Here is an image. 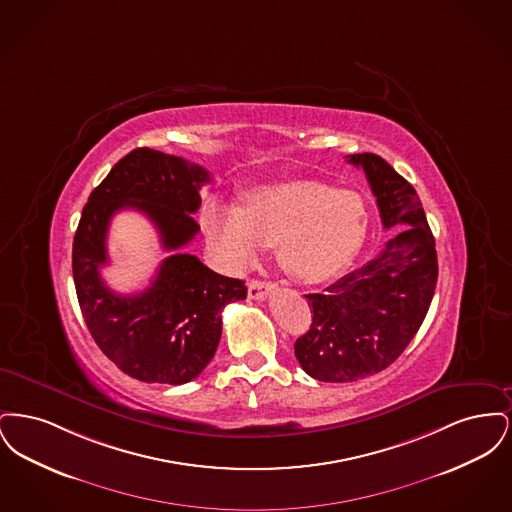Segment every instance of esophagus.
Instances as JSON below:
<instances>
[{
	"label": "esophagus",
	"mask_w": 512,
	"mask_h": 512,
	"mask_svg": "<svg viewBox=\"0 0 512 512\" xmlns=\"http://www.w3.org/2000/svg\"><path fill=\"white\" fill-rule=\"evenodd\" d=\"M272 284L270 282H263V280H249V284H247V295H249V299H257V301H261V299H265L268 293L272 292Z\"/></svg>",
	"instance_id": "esophagus-1"
}]
</instances>
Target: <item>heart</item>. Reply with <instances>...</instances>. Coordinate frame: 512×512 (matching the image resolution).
I'll return each instance as SVG.
<instances>
[{
  "mask_svg": "<svg viewBox=\"0 0 512 512\" xmlns=\"http://www.w3.org/2000/svg\"><path fill=\"white\" fill-rule=\"evenodd\" d=\"M201 226L226 267L245 270L261 247H276V261L290 278L322 284L361 249L368 209L355 190L295 178L249 192L238 207L209 203Z\"/></svg>",
  "mask_w": 512,
  "mask_h": 512,
  "instance_id": "b5f03b06",
  "label": "heart"
}]
</instances>
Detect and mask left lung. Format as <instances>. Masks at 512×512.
Returning a JSON list of instances; mask_svg holds the SVG:
<instances>
[{
  "instance_id": "1",
  "label": "left lung",
  "mask_w": 512,
  "mask_h": 512,
  "mask_svg": "<svg viewBox=\"0 0 512 512\" xmlns=\"http://www.w3.org/2000/svg\"><path fill=\"white\" fill-rule=\"evenodd\" d=\"M347 161L365 171L384 228H405L365 267L305 295L313 322L293 347L320 382H355L388 368L418 332L438 282L436 240L413 186L380 155Z\"/></svg>"
}]
</instances>
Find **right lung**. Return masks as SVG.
<instances>
[{"label": "right lung", "instance_id": "right-lung-1", "mask_svg": "<svg viewBox=\"0 0 512 512\" xmlns=\"http://www.w3.org/2000/svg\"><path fill=\"white\" fill-rule=\"evenodd\" d=\"M209 180L182 157L138 147L90 194L78 222L73 276L82 317L99 349L140 382L180 386L197 378L219 347L222 309L247 295L244 280L180 253L199 230L194 213ZM122 208L144 212L172 251L152 286L136 296L113 293L98 276L108 262V224Z\"/></svg>", "mask_w": 512, "mask_h": 512}]
</instances>
